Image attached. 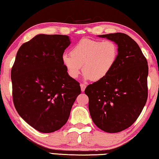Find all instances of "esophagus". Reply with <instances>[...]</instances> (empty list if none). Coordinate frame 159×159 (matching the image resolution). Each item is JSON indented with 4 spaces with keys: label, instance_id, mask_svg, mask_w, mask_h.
Masks as SVG:
<instances>
[{
    "label": "esophagus",
    "instance_id": "obj_1",
    "mask_svg": "<svg viewBox=\"0 0 159 159\" xmlns=\"http://www.w3.org/2000/svg\"><path fill=\"white\" fill-rule=\"evenodd\" d=\"M80 89H81V91L84 92L85 91V89H86V85L84 84H81L80 85Z\"/></svg>",
    "mask_w": 159,
    "mask_h": 159
}]
</instances>
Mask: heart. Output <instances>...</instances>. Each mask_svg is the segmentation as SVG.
<instances>
[{"instance_id":"obj_1","label":"heart","mask_w":159,"mask_h":159,"mask_svg":"<svg viewBox=\"0 0 159 159\" xmlns=\"http://www.w3.org/2000/svg\"><path fill=\"white\" fill-rule=\"evenodd\" d=\"M119 56L114 41L83 39L73 47L70 54L62 56V63L73 79L79 76L83 66L85 79L98 81L109 74Z\"/></svg>"}]
</instances>
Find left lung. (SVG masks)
Wrapping results in <instances>:
<instances>
[{
    "label": "left lung",
    "mask_w": 159,
    "mask_h": 159,
    "mask_svg": "<svg viewBox=\"0 0 159 159\" xmlns=\"http://www.w3.org/2000/svg\"><path fill=\"white\" fill-rule=\"evenodd\" d=\"M119 49L116 64L103 79L85 89L89 108L97 127L108 133L128 129L141 114L148 98L147 60L136 42L122 33L99 35Z\"/></svg>",
    "instance_id": "8db88e82"
}]
</instances>
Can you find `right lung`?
Segmentation results:
<instances>
[{
  "label": "right lung",
  "mask_w": 159,
  "mask_h": 159,
  "mask_svg": "<svg viewBox=\"0 0 159 159\" xmlns=\"http://www.w3.org/2000/svg\"><path fill=\"white\" fill-rule=\"evenodd\" d=\"M70 44L66 35L39 34L18 49L11 69L13 100L20 116L41 133L60 129L80 93L62 56Z\"/></svg>",
  "instance_id": "right-lung-1"
}]
</instances>
